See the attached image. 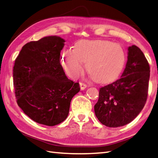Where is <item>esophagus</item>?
<instances>
[{
    "label": "esophagus",
    "instance_id": "esophagus-1",
    "mask_svg": "<svg viewBox=\"0 0 158 158\" xmlns=\"http://www.w3.org/2000/svg\"><path fill=\"white\" fill-rule=\"evenodd\" d=\"M80 89H81L82 90H85V89L86 88V87H87V86H86V84H85V83H82V82H80Z\"/></svg>",
    "mask_w": 158,
    "mask_h": 158
}]
</instances>
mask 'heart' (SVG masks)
Masks as SVG:
<instances>
[{
  "label": "heart",
  "mask_w": 158,
  "mask_h": 158,
  "mask_svg": "<svg viewBox=\"0 0 158 158\" xmlns=\"http://www.w3.org/2000/svg\"><path fill=\"white\" fill-rule=\"evenodd\" d=\"M126 55L120 44L103 40H79L73 49L66 50L63 55V65L73 78L84 71L83 63L91 78L100 83L115 79L124 68Z\"/></svg>",
  "instance_id": "heart-1"
}]
</instances>
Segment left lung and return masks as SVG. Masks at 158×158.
<instances>
[{"mask_svg": "<svg viewBox=\"0 0 158 158\" xmlns=\"http://www.w3.org/2000/svg\"><path fill=\"white\" fill-rule=\"evenodd\" d=\"M149 76V65L143 52L135 45L129 47L121 78L99 90L94 109L101 123L116 128L134 120L145 105Z\"/></svg>", "mask_w": 158, "mask_h": 158, "instance_id": "left-lung-1", "label": "left lung"}]
</instances>
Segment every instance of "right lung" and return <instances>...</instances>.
<instances>
[{"instance_id":"obj_1","label":"right lung","mask_w":158,"mask_h":158,"mask_svg":"<svg viewBox=\"0 0 158 158\" xmlns=\"http://www.w3.org/2000/svg\"><path fill=\"white\" fill-rule=\"evenodd\" d=\"M65 40L47 36L22 47L13 67L17 103L38 124L52 127L67 118L70 102L80 90L60 64Z\"/></svg>"}]
</instances>
